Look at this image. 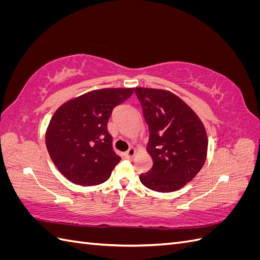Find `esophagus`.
Masks as SVG:
<instances>
[{
  "mask_svg": "<svg viewBox=\"0 0 260 260\" xmlns=\"http://www.w3.org/2000/svg\"><path fill=\"white\" fill-rule=\"evenodd\" d=\"M135 154H136V148L135 147H130L127 151V153H125V155H127L128 158H132V157L135 156Z\"/></svg>",
  "mask_w": 260,
  "mask_h": 260,
  "instance_id": "esophagus-1",
  "label": "esophagus"
}]
</instances>
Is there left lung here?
<instances>
[{
	"label": "left lung",
	"instance_id": "obj_1",
	"mask_svg": "<svg viewBox=\"0 0 260 260\" xmlns=\"http://www.w3.org/2000/svg\"><path fill=\"white\" fill-rule=\"evenodd\" d=\"M148 125L147 152L153 167L140 175L149 190L174 192L199 174L206 160V130L192 108L174 93L136 88Z\"/></svg>",
	"mask_w": 260,
	"mask_h": 260
}]
</instances>
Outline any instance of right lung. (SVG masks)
<instances>
[{"instance_id": "1", "label": "right lung", "mask_w": 260, "mask_h": 260, "mask_svg": "<svg viewBox=\"0 0 260 260\" xmlns=\"http://www.w3.org/2000/svg\"><path fill=\"white\" fill-rule=\"evenodd\" d=\"M135 89H101L62 104L49 123L45 144L61 175L79 185H98L120 161L112 147L107 122L113 109Z\"/></svg>"}]
</instances>
